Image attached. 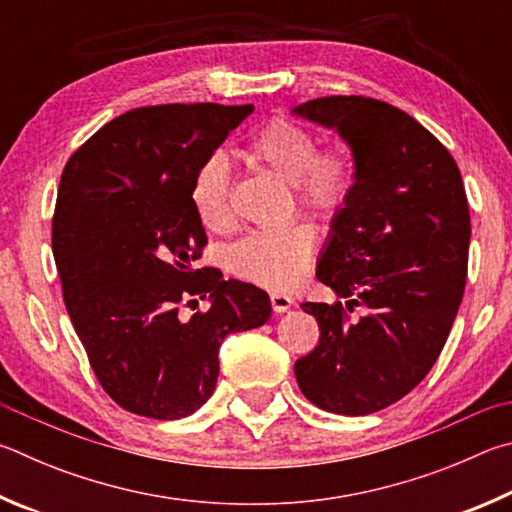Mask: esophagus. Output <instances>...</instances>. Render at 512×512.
<instances>
[{
    "label": "esophagus",
    "instance_id": "esophagus-1",
    "mask_svg": "<svg viewBox=\"0 0 512 512\" xmlns=\"http://www.w3.org/2000/svg\"><path fill=\"white\" fill-rule=\"evenodd\" d=\"M270 301H272L274 312H288L290 306L294 303V299L290 297V294H281V292H274L272 297H270Z\"/></svg>",
    "mask_w": 512,
    "mask_h": 512
}]
</instances>
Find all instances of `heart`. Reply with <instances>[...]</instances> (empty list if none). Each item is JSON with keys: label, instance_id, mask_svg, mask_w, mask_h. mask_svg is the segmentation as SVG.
Here are the masks:
<instances>
[{"label": "heart", "instance_id": "heart-1", "mask_svg": "<svg viewBox=\"0 0 512 512\" xmlns=\"http://www.w3.org/2000/svg\"><path fill=\"white\" fill-rule=\"evenodd\" d=\"M245 155L290 184L301 209L335 218L353 186V168L342 150L317 152V141L299 123L276 119L247 143ZM191 204L206 229L222 231L231 224L229 166L213 155L197 168ZM315 231L292 224L279 231L249 233L229 249V270L240 279L270 290H290L306 276L315 254Z\"/></svg>", "mask_w": 512, "mask_h": 512}]
</instances>
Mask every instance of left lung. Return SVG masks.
<instances>
[{
  "label": "left lung",
  "instance_id": "1",
  "mask_svg": "<svg viewBox=\"0 0 512 512\" xmlns=\"http://www.w3.org/2000/svg\"><path fill=\"white\" fill-rule=\"evenodd\" d=\"M292 114L335 130L355 168L317 261L346 310L303 303L321 333L294 375L319 409L366 416L405 398L443 351L468 274V197L447 148L398 107L326 96ZM355 305L362 318L347 317Z\"/></svg>",
  "mask_w": 512,
  "mask_h": 512
}]
</instances>
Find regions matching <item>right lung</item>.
Masks as SVG:
<instances>
[{
  "label": "right lung",
  "mask_w": 512,
  "mask_h": 512,
  "mask_svg": "<svg viewBox=\"0 0 512 512\" xmlns=\"http://www.w3.org/2000/svg\"><path fill=\"white\" fill-rule=\"evenodd\" d=\"M254 105H157L103 125L69 157L53 213L62 297L98 382L137 416L177 420L211 398L222 339L272 317L267 292L195 270L206 233L191 184ZM210 297L191 320L182 302Z\"/></svg>",
  "instance_id": "obj_1"
}]
</instances>
